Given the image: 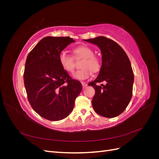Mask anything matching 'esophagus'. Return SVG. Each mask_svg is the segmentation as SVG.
Masks as SVG:
<instances>
[{"instance_id":"obj_1","label":"esophagus","mask_w":159,"mask_h":159,"mask_svg":"<svg viewBox=\"0 0 159 159\" xmlns=\"http://www.w3.org/2000/svg\"><path fill=\"white\" fill-rule=\"evenodd\" d=\"M81 84H82V86H83L84 88H86V87H87V86H88V84H86L85 82H84V81H83V82H81Z\"/></svg>"}]
</instances>
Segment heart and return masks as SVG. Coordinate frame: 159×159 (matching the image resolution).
Wrapping results in <instances>:
<instances>
[{
  "label": "heart",
  "mask_w": 159,
  "mask_h": 159,
  "mask_svg": "<svg viewBox=\"0 0 159 159\" xmlns=\"http://www.w3.org/2000/svg\"><path fill=\"white\" fill-rule=\"evenodd\" d=\"M75 57L83 58L81 62V70L77 71L74 77L79 80H85L91 75V71L97 72L101 68L100 61L97 56H94V52L89 47L86 46H80L74 50ZM60 64L64 70L73 73L75 70L74 61L73 57L66 54V52L62 51L58 55Z\"/></svg>",
  "instance_id": "b5f03b06"
}]
</instances>
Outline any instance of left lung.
<instances>
[{
    "instance_id": "obj_1",
    "label": "left lung",
    "mask_w": 159,
    "mask_h": 159,
    "mask_svg": "<svg viewBox=\"0 0 159 159\" xmlns=\"http://www.w3.org/2000/svg\"><path fill=\"white\" fill-rule=\"evenodd\" d=\"M84 40L97 45L102 55L99 75L88 84L95 91L92 100L93 109L105 117H117L124 111L132 98L134 74L131 62L122 48L106 37ZM102 81L107 84H96Z\"/></svg>"
}]
</instances>
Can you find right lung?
<instances>
[{"label":"right lung","instance_id":"right-lung-1","mask_svg":"<svg viewBox=\"0 0 159 159\" xmlns=\"http://www.w3.org/2000/svg\"><path fill=\"white\" fill-rule=\"evenodd\" d=\"M70 37H45L28 54L24 83L32 109L50 121L68 117L75 98L82 90L79 81L71 79L58 60L60 53L74 42Z\"/></svg>","mask_w":159,"mask_h":159}]
</instances>
